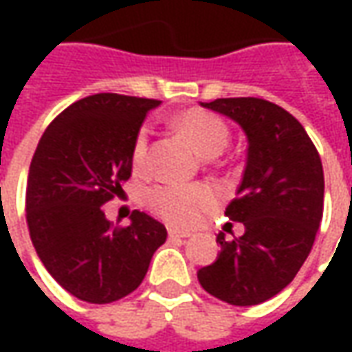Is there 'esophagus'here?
<instances>
[{"instance_id": "esophagus-1", "label": "esophagus", "mask_w": 352, "mask_h": 352, "mask_svg": "<svg viewBox=\"0 0 352 352\" xmlns=\"http://www.w3.org/2000/svg\"><path fill=\"white\" fill-rule=\"evenodd\" d=\"M190 235H192L190 231H180V229H168L170 239H186V236H190Z\"/></svg>"}]
</instances>
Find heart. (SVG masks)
<instances>
[{
    "label": "heart",
    "instance_id": "1",
    "mask_svg": "<svg viewBox=\"0 0 352 352\" xmlns=\"http://www.w3.org/2000/svg\"><path fill=\"white\" fill-rule=\"evenodd\" d=\"M174 127L194 144L204 158L217 156L229 142V127L221 117L204 109H186L174 117ZM148 129H139L131 148V164L137 172L146 166ZM217 201L215 192L206 184H160L146 192L148 208L178 227L196 225Z\"/></svg>",
    "mask_w": 352,
    "mask_h": 352
}]
</instances>
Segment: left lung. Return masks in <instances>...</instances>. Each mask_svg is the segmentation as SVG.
Wrapping results in <instances>:
<instances>
[{"mask_svg": "<svg viewBox=\"0 0 352 352\" xmlns=\"http://www.w3.org/2000/svg\"><path fill=\"white\" fill-rule=\"evenodd\" d=\"M201 107L247 135V164L225 215L245 225L215 263L197 270L201 288L231 305H256L282 292L305 263L323 217V166L302 123L261 98H221Z\"/></svg>", "mask_w": 352, "mask_h": 352, "instance_id": "8db88e82", "label": "left lung"}]
</instances>
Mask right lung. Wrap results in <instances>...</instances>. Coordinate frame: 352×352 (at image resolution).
Segmentation results:
<instances>
[{
	"label": "right lung",
	"instance_id": "1",
	"mask_svg": "<svg viewBox=\"0 0 352 352\" xmlns=\"http://www.w3.org/2000/svg\"><path fill=\"white\" fill-rule=\"evenodd\" d=\"M156 100L96 94L66 107L36 144L27 180L33 247L62 288L88 304H111L139 288L166 227L133 211L113 227L103 206L131 178L135 135Z\"/></svg>",
	"mask_w": 352,
	"mask_h": 352
}]
</instances>
